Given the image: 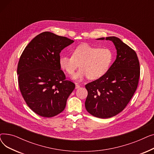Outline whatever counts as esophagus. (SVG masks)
<instances>
[{"label":"esophagus","instance_id":"obj_1","mask_svg":"<svg viewBox=\"0 0 154 154\" xmlns=\"http://www.w3.org/2000/svg\"><path fill=\"white\" fill-rule=\"evenodd\" d=\"M79 87H80V85L77 84H75V88H76V89H77V88H79Z\"/></svg>","mask_w":154,"mask_h":154}]
</instances>
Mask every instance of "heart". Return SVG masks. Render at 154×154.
<instances>
[{"mask_svg":"<svg viewBox=\"0 0 154 154\" xmlns=\"http://www.w3.org/2000/svg\"><path fill=\"white\" fill-rule=\"evenodd\" d=\"M113 57V53L109 48H100L82 44L74 48L72 56L61 55L59 64L70 75L74 74L80 65V70L73 76L74 80H80L86 77L97 80L108 72Z\"/></svg>","mask_w":154,"mask_h":154,"instance_id":"b5f03b06","label":"heart"}]
</instances>
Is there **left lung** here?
<instances>
[{
    "label": "left lung",
    "mask_w": 154,
    "mask_h": 154,
    "mask_svg": "<svg viewBox=\"0 0 154 154\" xmlns=\"http://www.w3.org/2000/svg\"><path fill=\"white\" fill-rule=\"evenodd\" d=\"M104 39L114 43L116 59L103 77L85 85V106L93 116L107 119L122 112L132 99L139 83L140 64L136 52L119 38H97Z\"/></svg>",
    "instance_id": "8db88e82"
}]
</instances>
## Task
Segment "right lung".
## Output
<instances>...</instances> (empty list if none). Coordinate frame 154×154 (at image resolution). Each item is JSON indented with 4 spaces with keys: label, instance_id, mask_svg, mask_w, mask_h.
<instances>
[{
    "label": "right lung",
    "instance_id": "right-lung-1",
    "mask_svg": "<svg viewBox=\"0 0 154 154\" xmlns=\"http://www.w3.org/2000/svg\"><path fill=\"white\" fill-rule=\"evenodd\" d=\"M74 42L66 37L44 32L35 37L23 51L17 66L20 92L29 108L44 117L59 114L75 84L60 70V53Z\"/></svg>",
    "mask_w": 154,
    "mask_h": 154
}]
</instances>
